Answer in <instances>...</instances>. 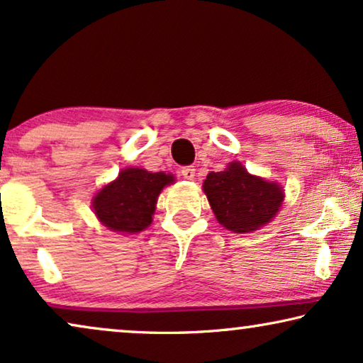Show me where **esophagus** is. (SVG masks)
<instances>
[{"label": "esophagus", "instance_id": "obj_1", "mask_svg": "<svg viewBox=\"0 0 363 363\" xmlns=\"http://www.w3.org/2000/svg\"><path fill=\"white\" fill-rule=\"evenodd\" d=\"M196 170L193 167H183L182 168V175H183V178H186V180H193V178H195V173Z\"/></svg>", "mask_w": 363, "mask_h": 363}]
</instances>
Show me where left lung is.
Segmentation results:
<instances>
[{"instance_id":"left-lung-1","label":"left lung","mask_w":363,"mask_h":363,"mask_svg":"<svg viewBox=\"0 0 363 363\" xmlns=\"http://www.w3.org/2000/svg\"><path fill=\"white\" fill-rule=\"evenodd\" d=\"M203 191L218 223L233 233L259 230L277 215L284 200L279 183L251 175L240 162L208 173Z\"/></svg>"}]
</instances>
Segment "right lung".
Here are the masks:
<instances>
[{"label": "right lung", "instance_id": "obj_1", "mask_svg": "<svg viewBox=\"0 0 363 363\" xmlns=\"http://www.w3.org/2000/svg\"><path fill=\"white\" fill-rule=\"evenodd\" d=\"M173 182L170 173L125 168L94 196V213L107 230L135 235L152 225L158 195Z\"/></svg>", "mask_w": 363, "mask_h": 363}]
</instances>
